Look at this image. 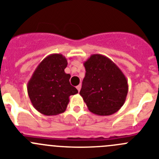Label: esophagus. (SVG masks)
Instances as JSON below:
<instances>
[{"instance_id": "esophagus-1", "label": "esophagus", "mask_w": 159, "mask_h": 159, "mask_svg": "<svg viewBox=\"0 0 159 159\" xmlns=\"http://www.w3.org/2000/svg\"><path fill=\"white\" fill-rule=\"evenodd\" d=\"M81 85H78V86H77V89L78 90V92H80V90H81Z\"/></svg>"}]
</instances>
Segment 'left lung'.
Wrapping results in <instances>:
<instances>
[{
	"mask_svg": "<svg viewBox=\"0 0 159 159\" xmlns=\"http://www.w3.org/2000/svg\"><path fill=\"white\" fill-rule=\"evenodd\" d=\"M85 76L80 95L91 112L110 116L120 109L128 92V80L108 57L92 55L84 62Z\"/></svg>",
	"mask_w": 159,
	"mask_h": 159,
	"instance_id": "obj_1",
	"label": "left lung"
}]
</instances>
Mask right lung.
I'll list each match as a JSON object with an SVG mask.
<instances>
[{
    "label": "right lung",
    "instance_id": "obj_1",
    "mask_svg": "<svg viewBox=\"0 0 159 159\" xmlns=\"http://www.w3.org/2000/svg\"><path fill=\"white\" fill-rule=\"evenodd\" d=\"M67 59L61 54L46 57L31 75L27 89L34 108L46 116L62 113L69 104L70 96L78 91L70 83V74H66Z\"/></svg>",
    "mask_w": 159,
    "mask_h": 159
}]
</instances>
